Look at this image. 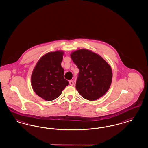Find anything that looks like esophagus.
Listing matches in <instances>:
<instances>
[{
    "label": "esophagus",
    "instance_id": "1",
    "mask_svg": "<svg viewBox=\"0 0 148 148\" xmlns=\"http://www.w3.org/2000/svg\"><path fill=\"white\" fill-rule=\"evenodd\" d=\"M69 83H70V84L71 86H73V85L74 84V82H73V81H72V80H70V81H69Z\"/></svg>",
    "mask_w": 148,
    "mask_h": 148
}]
</instances>
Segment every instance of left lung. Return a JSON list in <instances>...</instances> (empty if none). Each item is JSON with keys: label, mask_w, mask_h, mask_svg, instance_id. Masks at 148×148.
Here are the masks:
<instances>
[{"label": "left lung", "mask_w": 148, "mask_h": 148, "mask_svg": "<svg viewBox=\"0 0 148 148\" xmlns=\"http://www.w3.org/2000/svg\"><path fill=\"white\" fill-rule=\"evenodd\" d=\"M71 58L79 70L76 83L78 93L91 101L103 97L111 84V66L102 57L89 50L75 51Z\"/></svg>", "instance_id": "8db88e82"}]
</instances>
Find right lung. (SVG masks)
<instances>
[{
    "instance_id": "obj_1",
    "label": "right lung",
    "mask_w": 148,
    "mask_h": 148,
    "mask_svg": "<svg viewBox=\"0 0 148 148\" xmlns=\"http://www.w3.org/2000/svg\"><path fill=\"white\" fill-rule=\"evenodd\" d=\"M64 52L56 51L43 55L35 66L31 76L33 90L45 100L59 97L69 85L64 78V70L61 66Z\"/></svg>"
}]
</instances>
